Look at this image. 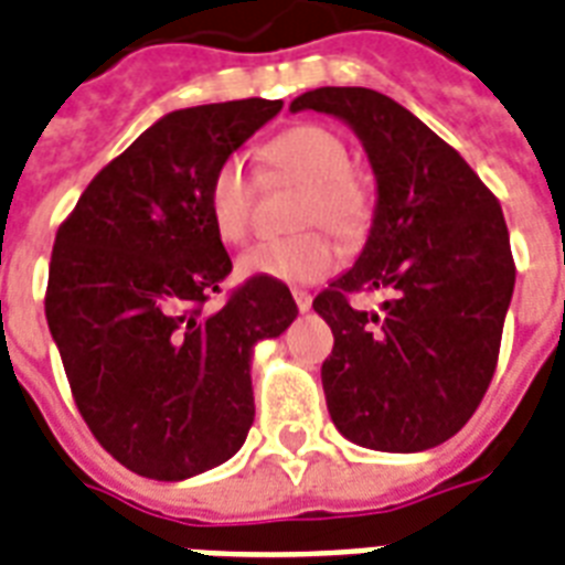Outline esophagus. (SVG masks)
Returning a JSON list of instances; mask_svg holds the SVG:
<instances>
[{"label": "esophagus", "mask_w": 565, "mask_h": 565, "mask_svg": "<svg viewBox=\"0 0 565 565\" xmlns=\"http://www.w3.org/2000/svg\"><path fill=\"white\" fill-rule=\"evenodd\" d=\"M291 295H295V303H297V309H300V312H309V309H312V295H306V291H291Z\"/></svg>", "instance_id": "obj_1"}]
</instances>
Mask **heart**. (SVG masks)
<instances>
[{
  "label": "heart",
  "mask_w": 565,
  "mask_h": 565,
  "mask_svg": "<svg viewBox=\"0 0 565 565\" xmlns=\"http://www.w3.org/2000/svg\"><path fill=\"white\" fill-rule=\"evenodd\" d=\"M270 170L288 173L309 185L300 205V223H321L342 242H360L369 233L371 191L351 170V152L330 129L315 124L291 126L265 147ZM209 214L223 242H242L253 221V179L238 156L217 164L209 182ZM339 268V247L330 235L303 233L268 238L238 256V274L247 279L277 282H321Z\"/></svg>",
  "instance_id": "obj_1"
}]
</instances>
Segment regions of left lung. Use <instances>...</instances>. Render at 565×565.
<instances>
[{
	"mask_svg": "<svg viewBox=\"0 0 565 565\" xmlns=\"http://www.w3.org/2000/svg\"><path fill=\"white\" fill-rule=\"evenodd\" d=\"M351 126L374 173L353 268L315 297L330 323L321 365L332 424L371 450L415 454L469 422L495 374L515 268L501 205L454 147L371 87H315L288 105ZM353 290H388L380 313Z\"/></svg>",
	"mask_w": 565,
	"mask_h": 565,
	"instance_id": "left-lung-1",
	"label": "left lung"
}]
</instances>
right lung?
<instances>
[{
	"label": "right lung",
	"mask_w": 565,
	"mask_h": 565,
	"mask_svg": "<svg viewBox=\"0 0 565 565\" xmlns=\"http://www.w3.org/2000/svg\"><path fill=\"white\" fill-rule=\"evenodd\" d=\"M279 108L235 99L159 117L55 235L52 342L90 433L141 478L188 480L235 457L256 415L253 351L297 318L277 279H247L203 309L233 270L209 182Z\"/></svg>",
	"instance_id": "add662e5"
}]
</instances>
